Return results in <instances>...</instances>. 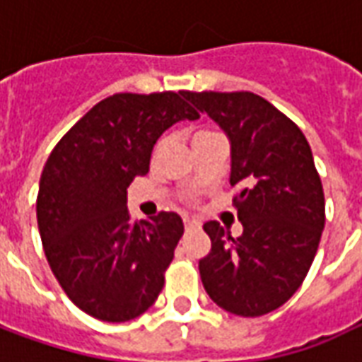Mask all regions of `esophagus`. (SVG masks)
<instances>
[{
	"label": "esophagus",
	"mask_w": 362,
	"mask_h": 362,
	"mask_svg": "<svg viewBox=\"0 0 362 362\" xmlns=\"http://www.w3.org/2000/svg\"><path fill=\"white\" fill-rule=\"evenodd\" d=\"M184 227H186V230H194V228H199L202 225H199V221L189 219V217H184Z\"/></svg>",
	"instance_id": "obj_1"
}]
</instances>
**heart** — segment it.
I'll return each instance as SVG.
<instances>
[{"instance_id": "b5f03b06", "label": "heart", "mask_w": 362, "mask_h": 362, "mask_svg": "<svg viewBox=\"0 0 362 362\" xmlns=\"http://www.w3.org/2000/svg\"><path fill=\"white\" fill-rule=\"evenodd\" d=\"M209 134H215V129H209V127H199L194 137H202V135H209Z\"/></svg>"}]
</instances>
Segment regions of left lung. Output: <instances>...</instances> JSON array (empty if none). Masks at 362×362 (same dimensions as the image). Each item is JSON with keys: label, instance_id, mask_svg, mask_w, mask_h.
Wrapping results in <instances>:
<instances>
[{"label": "left lung", "instance_id": "left-lung-1", "mask_svg": "<svg viewBox=\"0 0 362 362\" xmlns=\"http://www.w3.org/2000/svg\"><path fill=\"white\" fill-rule=\"evenodd\" d=\"M184 96L230 139V186L244 233L205 223L211 252L199 259L207 295L246 318L279 308L303 285L318 252L326 204L310 145L295 122L250 90Z\"/></svg>", "mask_w": 362, "mask_h": 362}]
</instances>
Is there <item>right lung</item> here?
<instances>
[{"instance_id": "right-lung-1", "label": "right lung", "mask_w": 362, "mask_h": 362, "mask_svg": "<svg viewBox=\"0 0 362 362\" xmlns=\"http://www.w3.org/2000/svg\"><path fill=\"white\" fill-rule=\"evenodd\" d=\"M197 118L184 90L118 93L95 104L46 160L36 197L44 254L71 303L93 318H137L165 287L184 225L165 211L132 221L127 186L149 173L165 129Z\"/></svg>"}]
</instances>
